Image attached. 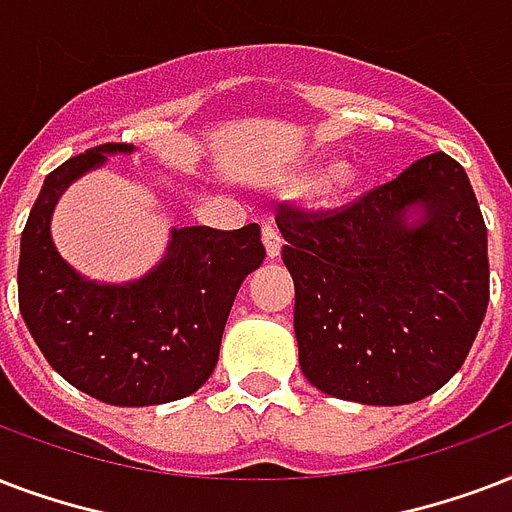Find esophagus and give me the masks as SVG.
Returning <instances> with one entry per match:
<instances>
[{"mask_svg":"<svg viewBox=\"0 0 512 512\" xmlns=\"http://www.w3.org/2000/svg\"><path fill=\"white\" fill-rule=\"evenodd\" d=\"M261 240H264V248H267L269 259H277L280 256V248H283V237L277 232V227L272 221H264L261 224Z\"/></svg>","mask_w":512,"mask_h":512,"instance_id":"esophagus-1","label":"esophagus"}]
</instances>
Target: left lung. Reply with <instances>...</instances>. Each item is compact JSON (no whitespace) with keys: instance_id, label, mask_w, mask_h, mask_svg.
Returning <instances> with one entry per match:
<instances>
[{"instance_id":"obj_1","label":"left lung","mask_w":512,"mask_h":512,"mask_svg":"<svg viewBox=\"0 0 512 512\" xmlns=\"http://www.w3.org/2000/svg\"><path fill=\"white\" fill-rule=\"evenodd\" d=\"M425 204L406 228L402 213ZM296 285L293 331L318 390L403 406L465 363L489 304L486 224L465 168L433 152L339 208H277Z\"/></svg>"}]
</instances>
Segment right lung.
Instances as JSON below:
<instances>
[{
	"instance_id": "1",
	"label": "right lung",
	"mask_w": 512,
	"mask_h": 512,
	"mask_svg": "<svg viewBox=\"0 0 512 512\" xmlns=\"http://www.w3.org/2000/svg\"><path fill=\"white\" fill-rule=\"evenodd\" d=\"M101 144L50 173L21 235L18 304L34 342L77 390L112 406H154L192 395L213 374L237 288L267 251L259 224L184 227L168 259L133 285L82 280L50 240V213L63 186L104 154Z\"/></svg>"
}]
</instances>
